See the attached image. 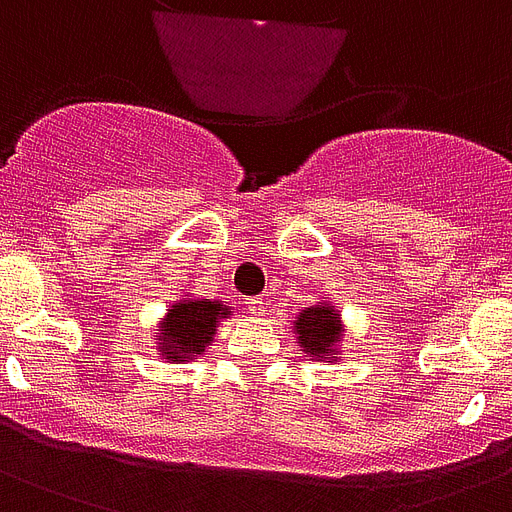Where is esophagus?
Returning a JSON list of instances; mask_svg holds the SVG:
<instances>
[{
	"mask_svg": "<svg viewBox=\"0 0 512 512\" xmlns=\"http://www.w3.org/2000/svg\"><path fill=\"white\" fill-rule=\"evenodd\" d=\"M245 309H248V314H253V317H261V314L267 312V306H264V298H245Z\"/></svg>",
	"mask_w": 512,
	"mask_h": 512,
	"instance_id": "1",
	"label": "esophagus"
}]
</instances>
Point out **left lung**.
<instances>
[{"label":"left lung","instance_id":"obj_1","mask_svg":"<svg viewBox=\"0 0 512 512\" xmlns=\"http://www.w3.org/2000/svg\"><path fill=\"white\" fill-rule=\"evenodd\" d=\"M298 335V346L314 359H335V349L341 341V314L335 306L314 304L301 309L293 325Z\"/></svg>","mask_w":512,"mask_h":512}]
</instances>
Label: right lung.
Listing matches in <instances>:
<instances>
[{
  "mask_svg": "<svg viewBox=\"0 0 512 512\" xmlns=\"http://www.w3.org/2000/svg\"><path fill=\"white\" fill-rule=\"evenodd\" d=\"M230 309L222 301L211 298H187L171 306L161 322V333L155 335L163 359L169 362H187L198 357L214 341L219 320H224Z\"/></svg>",
  "mask_w": 512,
  "mask_h": 512,
  "instance_id": "add662e5",
  "label": "right lung"
}]
</instances>
